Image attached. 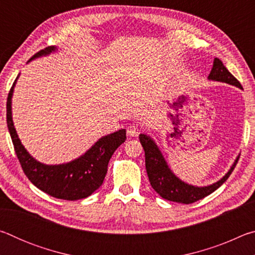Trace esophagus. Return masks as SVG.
I'll list each match as a JSON object with an SVG mask.
<instances>
[{
  "label": "esophagus",
  "instance_id": "obj_1",
  "mask_svg": "<svg viewBox=\"0 0 255 255\" xmlns=\"http://www.w3.org/2000/svg\"><path fill=\"white\" fill-rule=\"evenodd\" d=\"M140 131V128L137 126V125H129L127 128V135L129 137H137L138 133Z\"/></svg>",
  "mask_w": 255,
  "mask_h": 255
}]
</instances>
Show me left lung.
Returning a JSON list of instances; mask_svg holds the SVG:
<instances>
[{
	"label": "left lung",
	"instance_id": "obj_1",
	"mask_svg": "<svg viewBox=\"0 0 255 255\" xmlns=\"http://www.w3.org/2000/svg\"><path fill=\"white\" fill-rule=\"evenodd\" d=\"M208 79L224 82V83L235 85L237 88L242 89L240 82L237 81L235 76L231 74L230 71L224 66L222 60L218 58H215L214 60V65ZM139 140L145 150L146 171H147L152 188L164 199L180 202V204H192V202H196L202 199V198L209 196L210 193H213L215 190H217L225 182L228 176L232 174L233 170L235 169L237 162H239V157H237L234 164L232 165L231 170L224 175V178L217 181L216 183L208 185V187H193V185L184 183L183 181H181L172 173V171L169 169L165 159L163 157L161 150L158 149L152 138L140 133Z\"/></svg>",
	"mask_w": 255,
	"mask_h": 255
}]
</instances>
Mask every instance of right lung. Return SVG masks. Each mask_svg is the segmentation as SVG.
Listing matches in <instances>:
<instances>
[{
	"label": "right lung",
	"mask_w": 255,
	"mask_h": 255,
	"mask_svg": "<svg viewBox=\"0 0 255 255\" xmlns=\"http://www.w3.org/2000/svg\"><path fill=\"white\" fill-rule=\"evenodd\" d=\"M56 47L48 46L34 54L30 60L48 55ZM29 60V62H30ZM15 82L8 92L6 101V124L21 167L30 180L41 191L63 200L83 199L96 191L103 183L112 154L126 140V130L122 129L102 137L81 157L59 165H46L34 159L21 144L12 122L11 98Z\"/></svg>",
	"instance_id": "1"
}]
</instances>
